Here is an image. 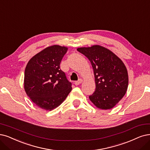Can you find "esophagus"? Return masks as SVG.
Masks as SVG:
<instances>
[{
	"label": "esophagus",
	"instance_id": "esophagus-1",
	"mask_svg": "<svg viewBox=\"0 0 150 150\" xmlns=\"http://www.w3.org/2000/svg\"><path fill=\"white\" fill-rule=\"evenodd\" d=\"M83 82V80L82 79H79L78 81H76L74 82V84L75 85H80V83H81Z\"/></svg>",
	"mask_w": 150,
	"mask_h": 150
}]
</instances>
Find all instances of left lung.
<instances>
[{
  "mask_svg": "<svg viewBox=\"0 0 150 150\" xmlns=\"http://www.w3.org/2000/svg\"><path fill=\"white\" fill-rule=\"evenodd\" d=\"M77 51L89 59L93 69L96 90L89 96L90 101L99 109H112L124 96L128 88L125 65L112 51L101 46L79 47Z\"/></svg>",
  "mask_w": 150,
  "mask_h": 150,
  "instance_id": "obj_1",
  "label": "left lung"
}]
</instances>
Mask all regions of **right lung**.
<instances>
[{
    "mask_svg": "<svg viewBox=\"0 0 150 150\" xmlns=\"http://www.w3.org/2000/svg\"><path fill=\"white\" fill-rule=\"evenodd\" d=\"M68 48L54 45L34 55L25 71L24 88L36 106L46 110L58 107L71 91V83L60 70V64Z\"/></svg>",
    "mask_w": 150,
    "mask_h": 150,
    "instance_id": "obj_1",
    "label": "right lung"
}]
</instances>
